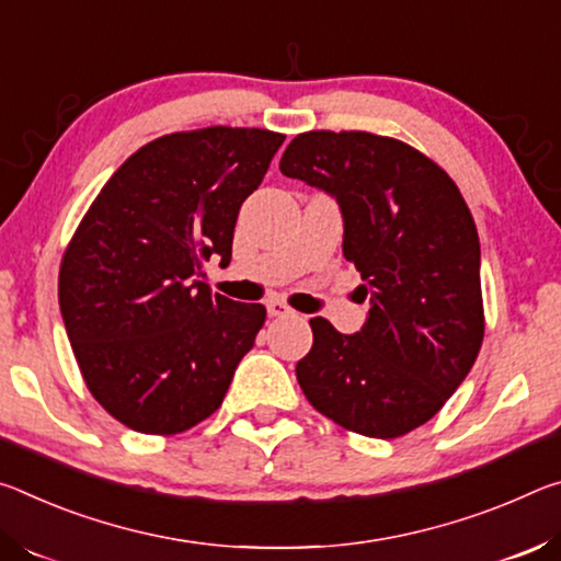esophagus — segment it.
I'll return each instance as SVG.
<instances>
[{"instance_id":"34e87169","label":"esophagus","mask_w":561,"mask_h":561,"mask_svg":"<svg viewBox=\"0 0 561 561\" xmlns=\"http://www.w3.org/2000/svg\"><path fill=\"white\" fill-rule=\"evenodd\" d=\"M265 308H268V316H273V318H283V316H290L293 313V310L286 306V302H280V300H271Z\"/></svg>"}]
</instances>
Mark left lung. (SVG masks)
Returning a JSON list of instances; mask_svg holds the SVG:
<instances>
[{"label": "left lung", "mask_w": 561, "mask_h": 561, "mask_svg": "<svg viewBox=\"0 0 561 561\" xmlns=\"http://www.w3.org/2000/svg\"><path fill=\"white\" fill-rule=\"evenodd\" d=\"M280 173L328 191L345 220L343 255L370 293L360 333L310 318L300 390L351 433L392 439L433 420L467 378L484 337L480 238L457 183L400 139L306 131Z\"/></svg>", "instance_id": "8db88e82"}]
</instances>
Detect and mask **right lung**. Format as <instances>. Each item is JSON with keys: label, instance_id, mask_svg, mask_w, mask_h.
I'll list each match as a JSON object with an SVG mask.
<instances>
[{"label": "right lung", "instance_id": "right-lung-1", "mask_svg": "<svg viewBox=\"0 0 561 561\" xmlns=\"http://www.w3.org/2000/svg\"><path fill=\"white\" fill-rule=\"evenodd\" d=\"M286 136L208 126L141 146L116 169L59 265V308L89 392L144 435L214 415L265 323L261 302L210 293L231 261L238 210Z\"/></svg>", "mask_w": 561, "mask_h": 561}]
</instances>
